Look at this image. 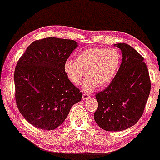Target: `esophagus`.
<instances>
[{"instance_id": "esophagus-1", "label": "esophagus", "mask_w": 160, "mask_h": 160, "mask_svg": "<svg viewBox=\"0 0 160 160\" xmlns=\"http://www.w3.org/2000/svg\"><path fill=\"white\" fill-rule=\"evenodd\" d=\"M89 97H90V95H88V93H83L82 96V99L83 100H86V99H88Z\"/></svg>"}]
</instances>
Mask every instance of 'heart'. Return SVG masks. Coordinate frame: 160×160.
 Masks as SVG:
<instances>
[{"instance_id":"b5f03b06","label":"heart","mask_w":160,"mask_h":160,"mask_svg":"<svg viewBox=\"0 0 160 160\" xmlns=\"http://www.w3.org/2000/svg\"><path fill=\"white\" fill-rule=\"evenodd\" d=\"M121 57L116 48H93L81 52L75 61L67 60L64 70L67 78L74 85H79L84 74L87 77L83 89L91 92L98 85L111 83L118 69Z\"/></svg>"}]
</instances>
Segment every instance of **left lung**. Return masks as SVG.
Wrapping results in <instances>:
<instances>
[{"label": "left lung", "mask_w": 160, "mask_h": 160, "mask_svg": "<svg viewBox=\"0 0 160 160\" xmlns=\"http://www.w3.org/2000/svg\"><path fill=\"white\" fill-rule=\"evenodd\" d=\"M114 45L121 49L122 63L108 87L96 93L98 106L93 116L102 129L122 131L142 116L151 82L143 57L127 44Z\"/></svg>", "instance_id": "obj_1"}]
</instances>
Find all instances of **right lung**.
I'll use <instances>...</instances> for the list:
<instances>
[{"label": "right lung", "instance_id": "add662e5", "mask_svg": "<svg viewBox=\"0 0 160 160\" xmlns=\"http://www.w3.org/2000/svg\"><path fill=\"white\" fill-rule=\"evenodd\" d=\"M77 42L47 38L30 44L17 62L14 73L15 101L27 121L52 130L66 119L82 93L67 78L64 63Z\"/></svg>", "mask_w": 160, "mask_h": 160}]
</instances>
